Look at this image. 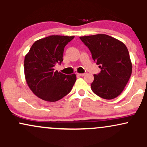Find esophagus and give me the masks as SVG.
Returning <instances> with one entry per match:
<instances>
[{
  "label": "esophagus",
  "instance_id": "1",
  "mask_svg": "<svg viewBox=\"0 0 147 147\" xmlns=\"http://www.w3.org/2000/svg\"><path fill=\"white\" fill-rule=\"evenodd\" d=\"M77 75L78 76H80V77H83L84 75V73H77Z\"/></svg>",
  "mask_w": 147,
  "mask_h": 147
}]
</instances>
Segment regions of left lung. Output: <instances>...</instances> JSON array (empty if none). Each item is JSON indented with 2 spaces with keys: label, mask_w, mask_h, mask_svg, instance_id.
Here are the masks:
<instances>
[{
  "label": "left lung",
  "mask_w": 147,
  "mask_h": 147,
  "mask_svg": "<svg viewBox=\"0 0 147 147\" xmlns=\"http://www.w3.org/2000/svg\"><path fill=\"white\" fill-rule=\"evenodd\" d=\"M89 48L92 59L101 69L94 75L92 92L106 99H113L124 90L132 73V63L124 43L109 35L99 34L79 37Z\"/></svg>",
  "instance_id": "obj_1"
}]
</instances>
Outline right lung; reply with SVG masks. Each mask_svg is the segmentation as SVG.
Here are the masks:
<instances>
[{"mask_svg":"<svg viewBox=\"0 0 147 147\" xmlns=\"http://www.w3.org/2000/svg\"><path fill=\"white\" fill-rule=\"evenodd\" d=\"M74 37L52 35L41 38L25 55V80L33 93L43 100H59L71 91L75 83V74L66 75L54 69L63 61L64 48Z\"/></svg>","mask_w":147,"mask_h":147,"instance_id":"1","label":"right lung"}]
</instances>
